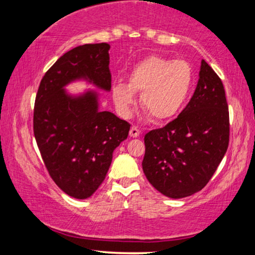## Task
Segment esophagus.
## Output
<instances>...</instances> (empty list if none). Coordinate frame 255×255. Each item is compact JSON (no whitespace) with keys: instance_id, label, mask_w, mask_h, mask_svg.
Returning a JSON list of instances; mask_svg holds the SVG:
<instances>
[{"instance_id":"esophagus-1","label":"esophagus","mask_w":255,"mask_h":255,"mask_svg":"<svg viewBox=\"0 0 255 255\" xmlns=\"http://www.w3.org/2000/svg\"><path fill=\"white\" fill-rule=\"evenodd\" d=\"M139 134H140V131H139V128L137 127H132L130 128V137L137 138L139 137Z\"/></svg>"}]
</instances>
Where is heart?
I'll return each instance as SVG.
<instances>
[{
  "mask_svg": "<svg viewBox=\"0 0 255 255\" xmlns=\"http://www.w3.org/2000/svg\"><path fill=\"white\" fill-rule=\"evenodd\" d=\"M193 85V69L187 61L151 55L130 69L128 83L116 81L111 97L121 116H128L141 93L140 103L156 122L168 121L183 107Z\"/></svg>",
  "mask_w": 255,
  "mask_h": 255,
  "instance_id": "heart-1",
  "label": "heart"
}]
</instances>
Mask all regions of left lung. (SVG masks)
Listing matches in <instances>:
<instances>
[{"mask_svg": "<svg viewBox=\"0 0 255 255\" xmlns=\"http://www.w3.org/2000/svg\"><path fill=\"white\" fill-rule=\"evenodd\" d=\"M229 107L222 80L204 60L189 103L177 118L146 133L142 170L170 198L190 196L207 186L229 146Z\"/></svg>", "mask_w": 255, "mask_h": 255, "instance_id": "left-lung-1", "label": "left lung"}]
</instances>
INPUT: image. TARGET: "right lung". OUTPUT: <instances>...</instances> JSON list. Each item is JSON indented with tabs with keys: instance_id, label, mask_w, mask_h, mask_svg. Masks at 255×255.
<instances>
[{
	"instance_id": "1",
	"label": "right lung",
	"mask_w": 255,
	"mask_h": 255,
	"mask_svg": "<svg viewBox=\"0 0 255 255\" xmlns=\"http://www.w3.org/2000/svg\"><path fill=\"white\" fill-rule=\"evenodd\" d=\"M109 50L101 43L68 51L45 73L34 102L33 132L45 166L55 184L79 200L101 186L130 130L127 121L100 110L96 90L73 95L65 88L83 80L110 92Z\"/></svg>"
}]
</instances>
